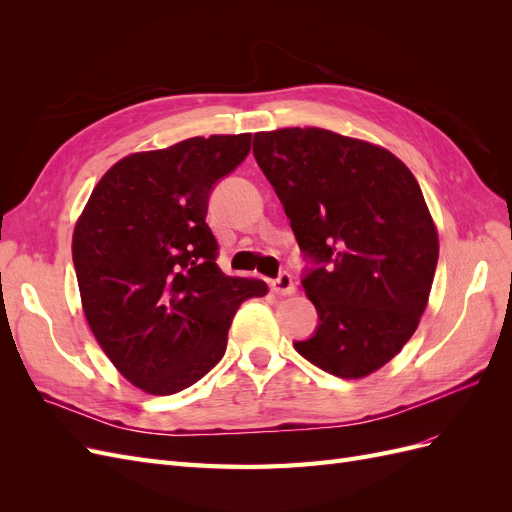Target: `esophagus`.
<instances>
[{"label":"esophagus","mask_w":512,"mask_h":512,"mask_svg":"<svg viewBox=\"0 0 512 512\" xmlns=\"http://www.w3.org/2000/svg\"><path fill=\"white\" fill-rule=\"evenodd\" d=\"M271 290L275 294H292L294 292V282H292V275L288 271L280 273L275 277V280L271 282Z\"/></svg>","instance_id":"1"}]
</instances>
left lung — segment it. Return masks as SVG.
Segmentation results:
<instances>
[{
	"mask_svg": "<svg viewBox=\"0 0 512 512\" xmlns=\"http://www.w3.org/2000/svg\"><path fill=\"white\" fill-rule=\"evenodd\" d=\"M254 158L282 200L318 312L294 348L337 378H363L404 348L438 265L421 188L391 151L322 128L254 134Z\"/></svg>",
	"mask_w": 512,
	"mask_h": 512,
	"instance_id": "left-lung-1",
	"label": "left lung"
}]
</instances>
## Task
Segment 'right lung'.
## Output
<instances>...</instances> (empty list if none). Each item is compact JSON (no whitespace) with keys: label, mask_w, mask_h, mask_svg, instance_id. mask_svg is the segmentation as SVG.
Here are the masks:
<instances>
[{"label":"right lung","mask_w":512,"mask_h":512,"mask_svg":"<svg viewBox=\"0 0 512 512\" xmlns=\"http://www.w3.org/2000/svg\"><path fill=\"white\" fill-rule=\"evenodd\" d=\"M252 134L196 136L119 160L89 196L72 237L85 318L138 389L173 395L222 361L232 318L267 284L230 277L207 218L215 183Z\"/></svg>","instance_id":"1"}]
</instances>
